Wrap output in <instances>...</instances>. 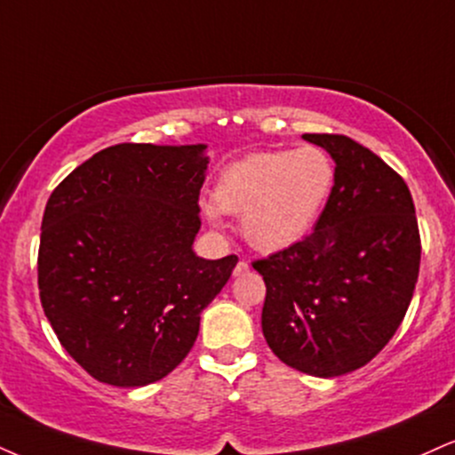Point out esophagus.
Segmentation results:
<instances>
[{
	"label": "esophagus",
	"instance_id": "34e87169",
	"mask_svg": "<svg viewBox=\"0 0 455 455\" xmlns=\"http://www.w3.org/2000/svg\"><path fill=\"white\" fill-rule=\"evenodd\" d=\"M248 271H250V265H248V262H245V260H239V262H237V267H235V269H233V275H235V277L245 275V273H248Z\"/></svg>",
	"mask_w": 455,
	"mask_h": 455
}]
</instances>
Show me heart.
Instances as JSON below:
<instances>
[{"mask_svg": "<svg viewBox=\"0 0 455 455\" xmlns=\"http://www.w3.org/2000/svg\"><path fill=\"white\" fill-rule=\"evenodd\" d=\"M335 182V163L317 146L254 152L222 169L216 201H204V213L216 228H222L224 213L242 216L251 248L280 251L311 233Z\"/></svg>", "mask_w": 455, "mask_h": 455, "instance_id": "obj_1", "label": "heart"}]
</instances>
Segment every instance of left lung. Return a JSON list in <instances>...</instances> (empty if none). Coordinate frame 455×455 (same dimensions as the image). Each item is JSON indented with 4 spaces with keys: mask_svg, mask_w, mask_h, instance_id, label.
Returning a JSON list of instances; mask_svg holds the SVG:
<instances>
[{
    "mask_svg": "<svg viewBox=\"0 0 455 455\" xmlns=\"http://www.w3.org/2000/svg\"><path fill=\"white\" fill-rule=\"evenodd\" d=\"M335 161L331 201L303 242L256 260L267 286L262 335L314 377L352 373L401 326L419 273V231L404 180L346 135L305 133Z\"/></svg>",
    "mask_w": 455,
    "mask_h": 455,
    "instance_id": "8db88e82",
    "label": "left lung"
}]
</instances>
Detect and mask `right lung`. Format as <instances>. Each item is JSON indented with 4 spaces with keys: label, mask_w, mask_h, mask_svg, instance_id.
Instances as JSON below:
<instances>
[{
    "label": "right lung",
    "mask_w": 455,
    "mask_h": 455,
    "mask_svg": "<svg viewBox=\"0 0 455 455\" xmlns=\"http://www.w3.org/2000/svg\"><path fill=\"white\" fill-rule=\"evenodd\" d=\"M205 144H118L76 167L42 218L37 286L59 341L103 384L163 379L237 256L195 254Z\"/></svg>",
    "instance_id": "right-lung-1"
}]
</instances>
